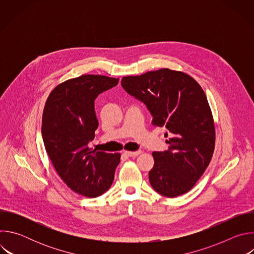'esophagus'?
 Returning <instances> with one entry per match:
<instances>
[{"label":"esophagus","instance_id":"obj_1","mask_svg":"<svg viewBox=\"0 0 254 254\" xmlns=\"http://www.w3.org/2000/svg\"><path fill=\"white\" fill-rule=\"evenodd\" d=\"M141 152L140 151H136V152H128V151H125L124 152V155L127 156V157H136L140 154Z\"/></svg>","mask_w":254,"mask_h":254}]
</instances>
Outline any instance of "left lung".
<instances>
[{
    "label": "left lung",
    "instance_id": "8db88e82",
    "mask_svg": "<svg viewBox=\"0 0 254 254\" xmlns=\"http://www.w3.org/2000/svg\"><path fill=\"white\" fill-rule=\"evenodd\" d=\"M124 89L142 101L155 127H165L169 150L154 152L152 187L174 198L190 191L208 167L215 148V127L205 92L184 72L163 68L123 77Z\"/></svg>",
    "mask_w": 254,
    "mask_h": 254
}]
</instances>
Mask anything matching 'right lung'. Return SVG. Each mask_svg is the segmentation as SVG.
Masks as SVG:
<instances>
[{"label":"right lung","instance_id":"add662e5","mask_svg":"<svg viewBox=\"0 0 254 254\" xmlns=\"http://www.w3.org/2000/svg\"><path fill=\"white\" fill-rule=\"evenodd\" d=\"M119 78L86 74L68 79L49 94L42 117L46 152L63 182L77 194L94 198L110 189L121 154L88 147L98 121L94 100L118 85Z\"/></svg>","mask_w":254,"mask_h":254}]
</instances>
